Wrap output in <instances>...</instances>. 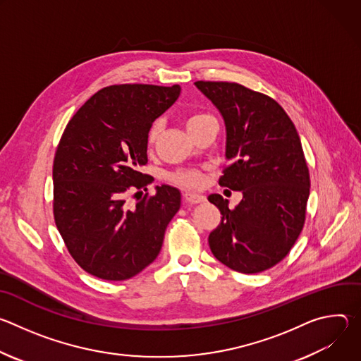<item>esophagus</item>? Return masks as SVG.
Instances as JSON below:
<instances>
[{
    "label": "esophagus",
    "mask_w": 361,
    "mask_h": 361,
    "mask_svg": "<svg viewBox=\"0 0 361 361\" xmlns=\"http://www.w3.org/2000/svg\"><path fill=\"white\" fill-rule=\"evenodd\" d=\"M184 200L190 204H198V202H202L205 200V197L201 195V194L192 192V191H185L184 192Z\"/></svg>",
    "instance_id": "esophagus-1"
}]
</instances>
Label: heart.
I'll return each mask as SVG.
<instances>
[{
  "instance_id": "b5f03b06",
  "label": "heart",
  "mask_w": 361,
  "mask_h": 361,
  "mask_svg": "<svg viewBox=\"0 0 361 361\" xmlns=\"http://www.w3.org/2000/svg\"><path fill=\"white\" fill-rule=\"evenodd\" d=\"M212 123H217V121H216V118L210 113H205V111H192L185 118V124H187V128H188L191 135L194 133H197L198 130L204 128L205 126L212 124ZM161 127H163L161 120H156L149 126L148 133H147V142H148V145L156 144V141H157V138L160 135ZM167 180L171 184H176V185H180V187L195 188V187H200L202 184L204 176H202V173L200 170L185 169V170H177V171L169 173L167 174Z\"/></svg>"
}]
</instances>
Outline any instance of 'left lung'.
I'll list each match as a JSON object with an SVG mask.
<instances>
[{"instance_id":"obj_1","label":"left lung","mask_w":361,"mask_h":361,"mask_svg":"<svg viewBox=\"0 0 361 361\" xmlns=\"http://www.w3.org/2000/svg\"><path fill=\"white\" fill-rule=\"evenodd\" d=\"M195 85L226 121L228 164L219 184L243 192L233 210L220 194L209 197L223 216L209 235L212 252L234 271H266L290 252L305 221L310 174L298 133L263 92L227 81Z\"/></svg>"}]
</instances>
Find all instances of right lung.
I'll list each match as a JSON object with an SVG mask.
<instances>
[{
	"mask_svg": "<svg viewBox=\"0 0 361 361\" xmlns=\"http://www.w3.org/2000/svg\"><path fill=\"white\" fill-rule=\"evenodd\" d=\"M180 85L118 84L95 92L68 121L53 164L56 226L75 263L88 274L123 281L157 259L164 233L180 209V191L157 187L141 194L152 177L147 133L170 109Z\"/></svg>",
	"mask_w": 361,
	"mask_h": 361,
	"instance_id": "obj_1",
	"label": "right lung"
}]
</instances>
